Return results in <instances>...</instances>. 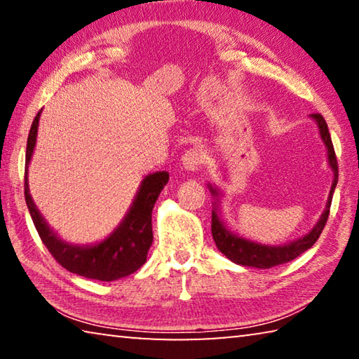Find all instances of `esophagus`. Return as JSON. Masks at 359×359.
I'll return each mask as SVG.
<instances>
[{
	"label": "esophagus",
	"instance_id": "obj_1",
	"mask_svg": "<svg viewBox=\"0 0 359 359\" xmlns=\"http://www.w3.org/2000/svg\"><path fill=\"white\" fill-rule=\"evenodd\" d=\"M182 165L188 171H198L199 168L204 165V155L199 149H190L187 150L184 156H182Z\"/></svg>",
	"mask_w": 359,
	"mask_h": 359
}]
</instances>
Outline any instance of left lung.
Returning <instances> with one entry per match:
<instances>
[{"mask_svg": "<svg viewBox=\"0 0 359 359\" xmlns=\"http://www.w3.org/2000/svg\"><path fill=\"white\" fill-rule=\"evenodd\" d=\"M312 117L315 118V121H317L320 136L323 139V142L327 149V160H330V166L334 171V182H332L331 193H330V198H327V204L323 215L320 217L318 223L315 224L311 233L304 236V238L293 241L291 244L282 245V247H271V245H261V244H257V242L247 241L244 238H239V236L233 234L220 222V218L217 215V209L212 210V236H214V241L218 247V250H220L224 257L233 261V263L258 267V269H267V267H274L278 264L288 263V261L297 258L301 253L306 252L307 248H311L320 238L321 231H323L325 224L327 222V217H330V208L332 203L334 188H336L337 179H339V166H337L336 151H334V145L331 141L330 130H327L326 120L323 118V115L321 114H313ZM210 191L212 194H217V190H214L212 187H210Z\"/></svg>", "mask_w": 359, "mask_h": 359, "instance_id": "1", "label": "left lung"}]
</instances>
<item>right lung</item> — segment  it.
Masks as SVG:
<instances>
[{"label": "right lung", "mask_w": 359, "mask_h": 359, "mask_svg": "<svg viewBox=\"0 0 359 359\" xmlns=\"http://www.w3.org/2000/svg\"><path fill=\"white\" fill-rule=\"evenodd\" d=\"M41 111L36 115L27 141L25 158V201L29 215L38 231L41 241L44 242L47 250L72 274L95 278L101 282H111L126 277L136 272L147 259L149 248L154 242L151 233V210L158 199V194L168 184L169 174L166 171L147 175L136 194L135 203L126 214L120 226L101 244L90 247H79L66 244L58 236L50 231L36 209L28 190V163L32 160L36 135H38Z\"/></svg>", "instance_id": "add662e5"}]
</instances>
